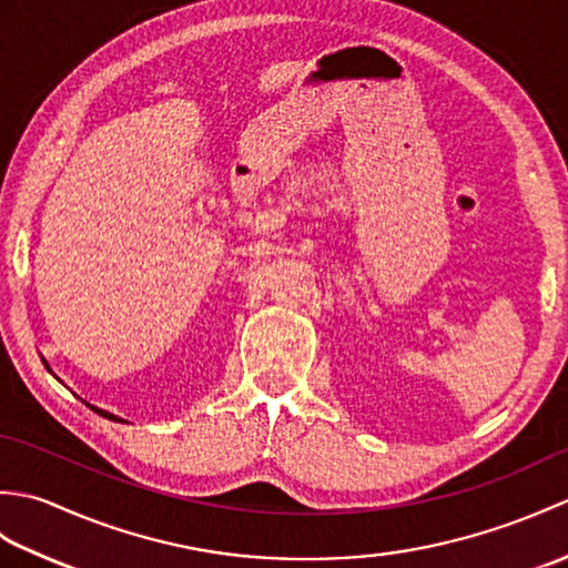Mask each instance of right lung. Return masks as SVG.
<instances>
[{
    "mask_svg": "<svg viewBox=\"0 0 568 568\" xmlns=\"http://www.w3.org/2000/svg\"><path fill=\"white\" fill-rule=\"evenodd\" d=\"M90 407H92V405H90ZM92 409H94V413H98V415L106 417V419H116V422H122L119 417H114V415H110V413H104V409H98V407H92Z\"/></svg>",
    "mask_w": 568,
    "mask_h": 568,
    "instance_id": "obj_1",
    "label": "right lung"
}]
</instances>
